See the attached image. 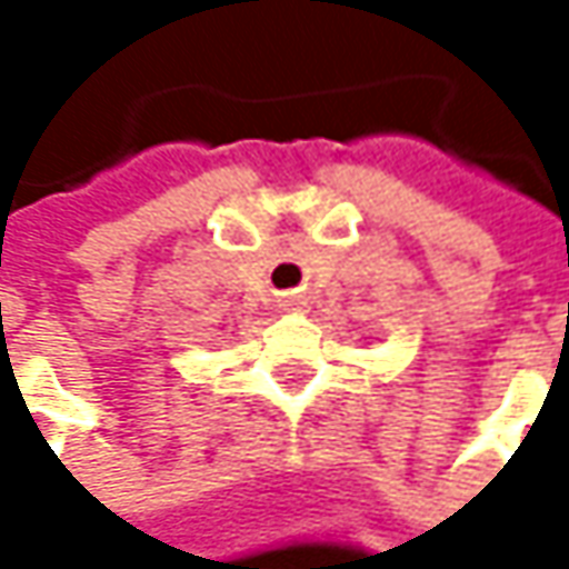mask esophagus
I'll use <instances>...</instances> for the list:
<instances>
[{"label": "esophagus", "instance_id": "obj_1", "mask_svg": "<svg viewBox=\"0 0 569 569\" xmlns=\"http://www.w3.org/2000/svg\"><path fill=\"white\" fill-rule=\"evenodd\" d=\"M279 307H282V310H297V307H303V300L290 293V297H282V300H279Z\"/></svg>", "mask_w": 569, "mask_h": 569}]
</instances>
